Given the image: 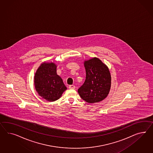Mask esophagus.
<instances>
[{"mask_svg": "<svg viewBox=\"0 0 153 153\" xmlns=\"http://www.w3.org/2000/svg\"><path fill=\"white\" fill-rule=\"evenodd\" d=\"M68 87H69V88H70V89H72V90H73V89H74V88H75V86H74V85H70Z\"/></svg>", "mask_w": 153, "mask_h": 153, "instance_id": "1", "label": "esophagus"}]
</instances>
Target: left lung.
I'll return each mask as SVG.
<instances>
[{
	"label": "left lung",
	"instance_id": "left-lung-1",
	"mask_svg": "<svg viewBox=\"0 0 153 153\" xmlns=\"http://www.w3.org/2000/svg\"><path fill=\"white\" fill-rule=\"evenodd\" d=\"M84 66L86 79L78 90L79 95L88 103L101 101L108 96L111 88V77L109 70L96 57L85 61Z\"/></svg>",
	"mask_w": 153,
	"mask_h": 153
}]
</instances>
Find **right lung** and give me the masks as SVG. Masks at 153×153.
Segmentation results:
<instances>
[{
  "mask_svg": "<svg viewBox=\"0 0 153 153\" xmlns=\"http://www.w3.org/2000/svg\"><path fill=\"white\" fill-rule=\"evenodd\" d=\"M57 66L53 62L42 63L34 77V83L38 95L48 101L59 99L67 89L62 79L57 74Z\"/></svg>",
  "mask_w": 153,
  "mask_h": 153,
  "instance_id": "add662e5",
  "label": "right lung"
}]
</instances>
